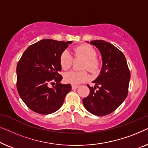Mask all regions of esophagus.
I'll return each mask as SVG.
<instances>
[{"label": "esophagus", "instance_id": "esophagus-1", "mask_svg": "<svg viewBox=\"0 0 148 148\" xmlns=\"http://www.w3.org/2000/svg\"><path fill=\"white\" fill-rule=\"evenodd\" d=\"M79 85H74V84H73L72 86H71V87H72V89L73 90H75V89H77V88H79Z\"/></svg>", "mask_w": 148, "mask_h": 148}]
</instances>
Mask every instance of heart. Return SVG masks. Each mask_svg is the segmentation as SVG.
<instances>
[{
	"instance_id": "1",
	"label": "heart",
	"mask_w": 148,
	"mask_h": 148,
	"mask_svg": "<svg viewBox=\"0 0 148 148\" xmlns=\"http://www.w3.org/2000/svg\"><path fill=\"white\" fill-rule=\"evenodd\" d=\"M96 50L89 44H82L74 48L75 58H82L85 61L82 69H88L92 73L98 72L100 68V60L96 57ZM73 58L68 50H64L60 56V64L62 69L67 70L72 66ZM64 80L72 84H79L88 79L86 71H71L64 75Z\"/></svg>"
}]
</instances>
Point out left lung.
Instances as JSON below:
<instances>
[{
  "label": "left lung",
  "instance_id": "8db88e82",
  "mask_svg": "<svg viewBox=\"0 0 148 148\" xmlns=\"http://www.w3.org/2000/svg\"><path fill=\"white\" fill-rule=\"evenodd\" d=\"M90 44L100 50L102 67L93 82L96 86L87 85L90 94L83 99V104L92 114L105 116L114 112L127 98L130 71L124 54L112 44L101 40H92Z\"/></svg>",
  "mask_w": 148,
  "mask_h": 148
}]
</instances>
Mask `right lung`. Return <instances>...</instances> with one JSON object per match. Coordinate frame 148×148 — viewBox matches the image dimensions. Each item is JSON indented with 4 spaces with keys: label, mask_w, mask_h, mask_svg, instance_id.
<instances>
[{
    "label": "right lung",
    "mask_w": 148,
    "mask_h": 148,
    "mask_svg": "<svg viewBox=\"0 0 148 148\" xmlns=\"http://www.w3.org/2000/svg\"><path fill=\"white\" fill-rule=\"evenodd\" d=\"M71 43V41L42 40L29 46L18 62V93L34 112L41 114L56 112L71 90V84H60L62 77L59 74L60 54ZM50 84L54 86L50 88Z\"/></svg>",
    "instance_id": "1"
}]
</instances>
